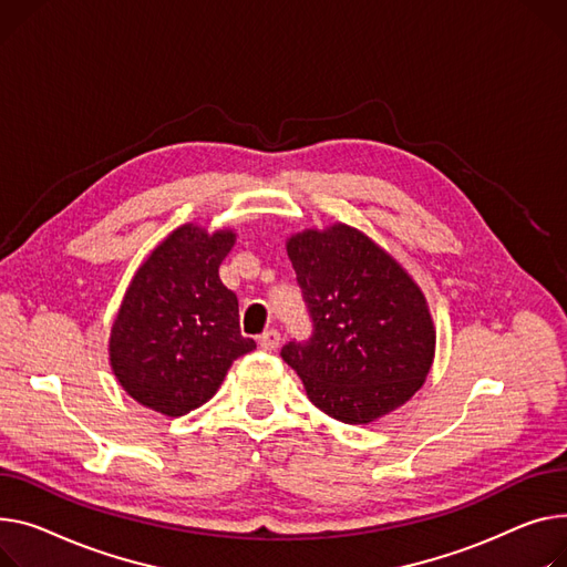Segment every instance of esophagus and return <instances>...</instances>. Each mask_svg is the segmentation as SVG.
Returning <instances> with one entry per match:
<instances>
[{
	"label": "esophagus",
	"mask_w": 567,
	"mask_h": 567,
	"mask_svg": "<svg viewBox=\"0 0 567 567\" xmlns=\"http://www.w3.org/2000/svg\"><path fill=\"white\" fill-rule=\"evenodd\" d=\"M257 344H259V349H264V351H276V349L280 347V332H278V330L261 332L259 339H257Z\"/></svg>",
	"instance_id": "1"
}]
</instances>
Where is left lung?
I'll return each instance as SVG.
<instances>
[{
    "label": "left lung",
    "instance_id": "left-lung-1",
    "mask_svg": "<svg viewBox=\"0 0 567 567\" xmlns=\"http://www.w3.org/2000/svg\"><path fill=\"white\" fill-rule=\"evenodd\" d=\"M287 255L312 317L308 342L282 347L310 401L369 424L417 392L433 364L426 298L401 264L344 223L289 237Z\"/></svg>",
    "mask_w": 567,
    "mask_h": 567
}]
</instances>
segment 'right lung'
I'll use <instances>...</instances> for the list:
<instances>
[{
	"label": "right lung",
	"instance_id": "obj_1",
	"mask_svg": "<svg viewBox=\"0 0 567 567\" xmlns=\"http://www.w3.org/2000/svg\"><path fill=\"white\" fill-rule=\"evenodd\" d=\"M233 230L186 223L134 274L109 337V360L125 392L166 417L207 403L230 364L255 349L239 330V300L218 278Z\"/></svg>",
	"mask_w": 567,
	"mask_h": 567
}]
</instances>
